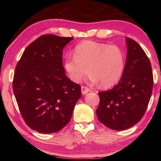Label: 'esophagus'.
<instances>
[{"label": "esophagus", "mask_w": 161, "mask_h": 161, "mask_svg": "<svg viewBox=\"0 0 161 161\" xmlns=\"http://www.w3.org/2000/svg\"><path fill=\"white\" fill-rule=\"evenodd\" d=\"M81 93H82V94L85 95L86 94H87L89 92V89L87 86H82L81 87Z\"/></svg>", "instance_id": "34e87169"}]
</instances>
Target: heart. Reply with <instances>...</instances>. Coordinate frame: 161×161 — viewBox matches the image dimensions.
Here are the masks:
<instances>
[{
	"label": "heart",
	"mask_w": 161,
	"mask_h": 161,
	"mask_svg": "<svg viewBox=\"0 0 161 161\" xmlns=\"http://www.w3.org/2000/svg\"><path fill=\"white\" fill-rule=\"evenodd\" d=\"M74 53L75 55H67L64 63L68 76L74 82H80L88 69L91 81H100L106 88L112 86L121 78L125 59L118 46L86 40L76 46Z\"/></svg>",
	"instance_id": "obj_1"
}]
</instances>
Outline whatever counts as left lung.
Segmentation results:
<instances>
[{
    "label": "left lung",
    "mask_w": 161,
    "mask_h": 161,
    "mask_svg": "<svg viewBox=\"0 0 161 161\" xmlns=\"http://www.w3.org/2000/svg\"><path fill=\"white\" fill-rule=\"evenodd\" d=\"M126 62L121 80L107 92H99V121L111 129H129L142 119L151 99L153 77L151 62L134 40L126 37Z\"/></svg>",
    "instance_id": "obj_1"
}]
</instances>
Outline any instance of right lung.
I'll list each match as a JSON object with an SVG mask.
<instances>
[{
  "label": "right lung",
  "mask_w": 161,
  "mask_h": 161,
  "mask_svg": "<svg viewBox=\"0 0 161 161\" xmlns=\"http://www.w3.org/2000/svg\"><path fill=\"white\" fill-rule=\"evenodd\" d=\"M74 37L45 35L30 44L15 67L13 89L26 124L42 133L58 132L70 121L81 87L62 65V50Z\"/></svg>",
  "instance_id": "right-lung-1"
}]
</instances>
